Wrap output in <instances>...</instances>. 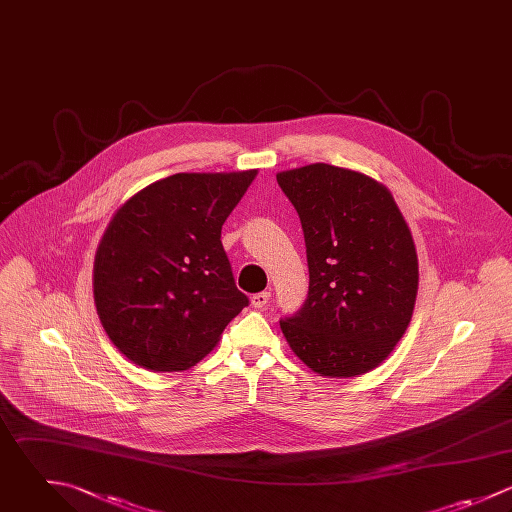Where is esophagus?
<instances>
[{
    "mask_svg": "<svg viewBox=\"0 0 512 512\" xmlns=\"http://www.w3.org/2000/svg\"><path fill=\"white\" fill-rule=\"evenodd\" d=\"M269 299H271V293H269V291H261V293H257V295L251 297V305H253L255 309H265V307L269 305Z\"/></svg>",
    "mask_w": 512,
    "mask_h": 512,
    "instance_id": "obj_1",
    "label": "esophagus"
}]
</instances>
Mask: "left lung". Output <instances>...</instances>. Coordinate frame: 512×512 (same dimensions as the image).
<instances>
[{
    "label": "left lung",
    "instance_id": "left-lung-1",
    "mask_svg": "<svg viewBox=\"0 0 512 512\" xmlns=\"http://www.w3.org/2000/svg\"><path fill=\"white\" fill-rule=\"evenodd\" d=\"M307 245L309 295L281 321L317 375L353 379L379 367L405 335L419 289L411 229L377 179L329 163L277 173Z\"/></svg>",
    "mask_w": 512,
    "mask_h": 512
}]
</instances>
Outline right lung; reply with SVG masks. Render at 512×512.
<instances>
[{"label":"right lung","instance_id":"1","mask_svg":"<svg viewBox=\"0 0 512 512\" xmlns=\"http://www.w3.org/2000/svg\"><path fill=\"white\" fill-rule=\"evenodd\" d=\"M255 177L257 169L175 173L113 213L95 251L93 301L107 337L131 363L187 371L247 307L221 227Z\"/></svg>","mask_w":512,"mask_h":512}]
</instances>
